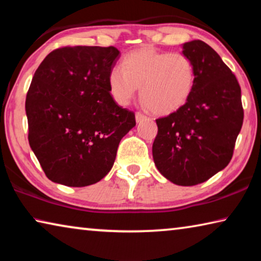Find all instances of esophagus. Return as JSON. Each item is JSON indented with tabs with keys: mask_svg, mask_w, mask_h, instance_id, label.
Listing matches in <instances>:
<instances>
[{
	"mask_svg": "<svg viewBox=\"0 0 261 261\" xmlns=\"http://www.w3.org/2000/svg\"><path fill=\"white\" fill-rule=\"evenodd\" d=\"M145 118H146V116H145L144 114H141V113H139V112L136 113V122H137V123L144 121Z\"/></svg>",
	"mask_w": 261,
	"mask_h": 261,
	"instance_id": "1",
	"label": "esophagus"
}]
</instances>
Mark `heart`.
I'll list each match as a JSON object with an SVG mask.
<instances>
[{
  "mask_svg": "<svg viewBox=\"0 0 261 261\" xmlns=\"http://www.w3.org/2000/svg\"><path fill=\"white\" fill-rule=\"evenodd\" d=\"M196 74L192 62L179 53H165L153 47L130 51L108 74V91L120 106H127L140 87L144 107L168 115L187 103Z\"/></svg>",
  "mask_w": 261,
  "mask_h": 261,
  "instance_id": "heart-1",
  "label": "heart"
}]
</instances>
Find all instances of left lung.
I'll return each instance as SVG.
<instances>
[{
  "label": "left lung",
  "instance_id": "obj_1",
  "mask_svg": "<svg viewBox=\"0 0 261 261\" xmlns=\"http://www.w3.org/2000/svg\"><path fill=\"white\" fill-rule=\"evenodd\" d=\"M194 68V87L183 107L158 118L152 152L158 170L182 187L200 184L224 169L244 118L235 74L201 40L183 43Z\"/></svg>",
  "mask_w": 261,
  "mask_h": 261
}]
</instances>
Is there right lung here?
I'll return each instance as SVG.
<instances>
[{"label":"right lung","mask_w":261,"mask_h":261,"mask_svg":"<svg viewBox=\"0 0 261 261\" xmlns=\"http://www.w3.org/2000/svg\"><path fill=\"white\" fill-rule=\"evenodd\" d=\"M118 59L115 47H63L35 71L25 101L29 143L51 182L76 188L99 182L136 125L135 114L108 91Z\"/></svg>","instance_id":"right-lung-1"}]
</instances>
